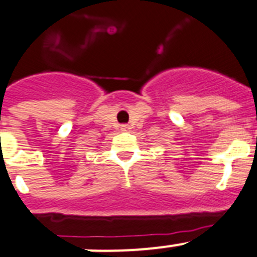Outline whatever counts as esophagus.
Instances as JSON below:
<instances>
[{"label": "esophagus", "instance_id": "esophagus-1", "mask_svg": "<svg viewBox=\"0 0 257 257\" xmlns=\"http://www.w3.org/2000/svg\"><path fill=\"white\" fill-rule=\"evenodd\" d=\"M120 131H121V132H129V131H131V126H129L128 124H122V125L120 126Z\"/></svg>", "mask_w": 257, "mask_h": 257}]
</instances>
